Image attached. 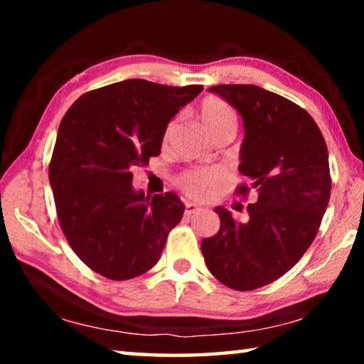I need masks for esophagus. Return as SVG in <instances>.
Returning a JSON list of instances; mask_svg holds the SVG:
<instances>
[{
    "mask_svg": "<svg viewBox=\"0 0 364 364\" xmlns=\"http://www.w3.org/2000/svg\"><path fill=\"white\" fill-rule=\"evenodd\" d=\"M200 210H204V208L196 205V204H191V202H186V205H184V215H186V217H191V215H194V213H199Z\"/></svg>",
    "mask_w": 364,
    "mask_h": 364,
    "instance_id": "obj_1",
    "label": "esophagus"
}]
</instances>
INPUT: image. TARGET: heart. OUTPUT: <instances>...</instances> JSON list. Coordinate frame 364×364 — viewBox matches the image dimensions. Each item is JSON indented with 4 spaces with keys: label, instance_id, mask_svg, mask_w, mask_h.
Returning a JSON list of instances; mask_svg holds the SVG:
<instances>
[{
    "label": "heart",
    "instance_id": "1",
    "mask_svg": "<svg viewBox=\"0 0 364 364\" xmlns=\"http://www.w3.org/2000/svg\"><path fill=\"white\" fill-rule=\"evenodd\" d=\"M199 119L212 138L218 134L236 132L237 117L230 104L218 97H205L199 106ZM175 120L167 123L164 130V144L168 143L175 132ZM221 183V173L213 168H189L175 178V184L189 199L204 200Z\"/></svg>",
    "mask_w": 364,
    "mask_h": 364
}]
</instances>
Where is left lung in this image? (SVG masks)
<instances>
[{
  "instance_id": "8db88e82",
  "label": "left lung",
  "mask_w": 364,
  "mask_h": 364,
  "mask_svg": "<svg viewBox=\"0 0 364 364\" xmlns=\"http://www.w3.org/2000/svg\"><path fill=\"white\" fill-rule=\"evenodd\" d=\"M212 93L241 114L245 136L239 171L250 184L247 221L223 207L220 230L200 244L207 268L234 291H254L297 263L321 225L331 197L328 146L316 122L297 104L255 85H217Z\"/></svg>"
}]
</instances>
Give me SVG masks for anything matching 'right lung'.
Masks as SVG:
<instances>
[{
  "label": "right lung",
  "mask_w": 364,
  "mask_h": 364,
  "mask_svg": "<svg viewBox=\"0 0 364 364\" xmlns=\"http://www.w3.org/2000/svg\"><path fill=\"white\" fill-rule=\"evenodd\" d=\"M202 90L123 80L80 96L60 122L49 164L59 225L80 260L104 278L149 271L181 221L180 197L136 193L133 170L159 156L167 123Z\"/></svg>",
  "instance_id": "right-lung-1"
}]
</instances>
